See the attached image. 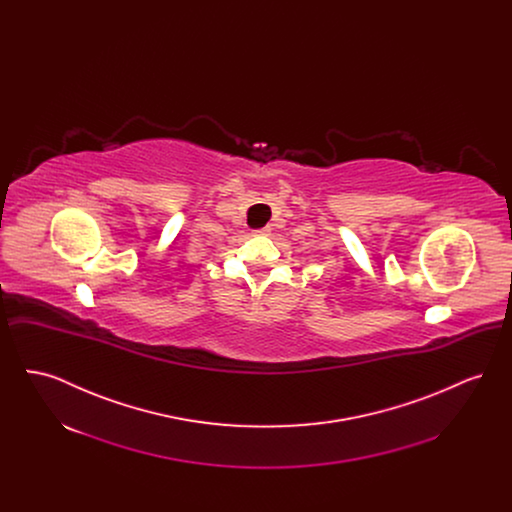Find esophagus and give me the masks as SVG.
<instances>
[{"label":"esophagus","instance_id":"obj_1","mask_svg":"<svg viewBox=\"0 0 512 512\" xmlns=\"http://www.w3.org/2000/svg\"><path fill=\"white\" fill-rule=\"evenodd\" d=\"M257 232H259V234H263V232H265V228H263V230H257Z\"/></svg>","mask_w":512,"mask_h":512}]
</instances>
